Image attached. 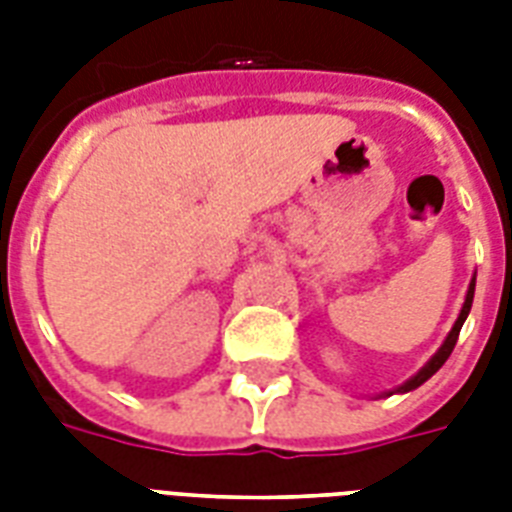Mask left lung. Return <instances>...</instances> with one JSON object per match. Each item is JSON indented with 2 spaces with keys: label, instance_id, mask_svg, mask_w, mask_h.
<instances>
[{
  "label": "left lung",
  "instance_id": "left-lung-1",
  "mask_svg": "<svg viewBox=\"0 0 512 512\" xmlns=\"http://www.w3.org/2000/svg\"><path fill=\"white\" fill-rule=\"evenodd\" d=\"M473 295H476V276H473V279H470V284H468V295H465V303H462V308H460V316H457V321H454V327L449 329V335H446V340L441 342V348H438L436 353H433V356L428 358V364L422 366L420 372L412 374V377H409V380L401 382V385H398V388L388 390V393H382V396H393V393H409V390L420 388L422 382H428L430 377H433V374H436L438 369H441V366L446 364V358L452 356L454 345H457V337H460L462 324H465V319H468L470 305H473Z\"/></svg>",
  "mask_w": 512,
  "mask_h": 512
}]
</instances>
